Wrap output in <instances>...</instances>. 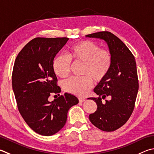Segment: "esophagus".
<instances>
[{
  "label": "esophagus",
  "instance_id": "obj_1",
  "mask_svg": "<svg viewBox=\"0 0 154 154\" xmlns=\"http://www.w3.org/2000/svg\"><path fill=\"white\" fill-rule=\"evenodd\" d=\"M85 99L84 98H83V97H79V102H83L85 101Z\"/></svg>",
  "mask_w": 154,
  "mask_h": 154
}]
</instances>
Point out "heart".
<instances>
[{
    "mask_svg": "<svg viewBox=\"0 0 154 154\" xmlns=\"http://www.w3.org/2000/svg\"><path fill=\"white\" fill-rule=\"evenodd\" d=\"M71 62L82 63L81 77H71L63 83V88L68 93L76 96H84L95 83L104 79L112 64V55L109 50L100 48L94 42L85 40L79 42L69 48L67 56L58 55L52 63L54 73L65 78L70 73Z\"/></svg>",
    "mask_w": 154,
    "mask_h": 154,
    "instance_id": "heart-1",
    "label": "heart"
}]
</instances>
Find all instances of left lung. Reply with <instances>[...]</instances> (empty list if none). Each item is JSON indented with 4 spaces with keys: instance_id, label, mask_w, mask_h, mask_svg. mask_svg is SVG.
Masks as SVG:
<instances>
[{
    "instance_id": "left-lung-1",
    "label": "left lung",
    "mask_w": 154,
    "mask_h": 154,
    "mask_svg": "<svg viewBox=\"0 0 154 154\" xmlns=\"http://www.w3.org/2000/svg\"><path fill=\"white\" fill-rule=\"evenodd\" d=\"M87 37L104 40L112 55L110 71L94 90L98 97L89 98L97 104L96 111L89 114V121L99 129L111 132L127 122L135 108L139 89L135 58L123 42L110 32L94 33Z\"/></svg>"
}]
</instances>
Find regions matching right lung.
<instances>
[{
    "instance_id": "1",
    "label": "right lung",
    "mask_w": 154,
    "mask_h": 154,
    "mask_svg": "<svg viewBox=\"0 0 154 154\" xmlns=\"http://www.w3.org/2000/svg\"><path fill=\"white\" fill-rule=\"evenodd\" d=\"M68 38H35L17 57L12 73V87L19 113L27 125L40 135L50 136L65 126L70 108L79 102L65 93L50 102L51 94L60 92L52 68L56 54Z\"/></svg>"
}]
</instances>
